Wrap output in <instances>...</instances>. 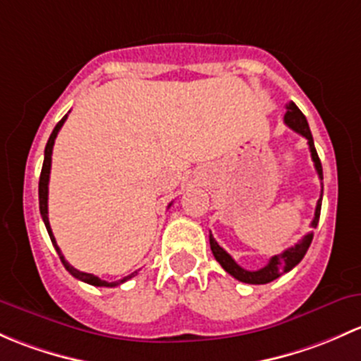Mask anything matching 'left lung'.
Wrapping results in <instances>:
<instances>
[{
    "label": "left lung",
    "mask_w": 361,
    "mask_h": 361,
    "mask_svg": "<svg viewBox=\"0 0 361 361\" xmlns=\"http://www.w3.org/2000/svg\"><path fill=\"white\" fill-rule=\"evenodd\" d=\"M285 123H287V126H290L293 132H297V133H300L302 137H306L307 144H310V151H311V158H313V163H314V169H317L319 180H323L322 161H319L317 149H314V142H313V135H311L310 125H307L306 116L300 113V109L293 102L287 104ZM322 196H323V189H322V195H319V200L317 203L314 217H313V221H311V226H313V228H317L318 221H319V212H322ZM311 241H313V233H307V235L304 236L299 243H295L293 247L287 248L285 252H281L280 255H274V257H271L269 262H267L264 267H261V269L247 271V269H243L241 266H238L235 259H233L231 255H229L228 252H226L224 248H222L221 245L214 240V236H212V233H210V248H212V254H214L215 261L221 264V266L224 267L226 273L231 274L233 278H236V280L243 281V283H250V285L269 283V281L276 280V278H280L281 274L288 273V271L293 269L297 264L302 261V257L306 255L307 248H310Z\"/></svg>",
    "instance_id": "1"
}]
</instances>
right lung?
<instances>
[{"mask_svg": "<svg viewBox=\"0 0 361 361\" xmlns=\"http://www.w3.org/2000/svg\"><path fill=\"white\" fill-rule=\"evenodd\" d=\"M66 120H68V114H66V116L62 118V120L59 121L57 125H55L54 132H51L50 139H48V142H47V147H44V159H43L42 176H39V189H38V192H39V212H42L43 222H44V226H47V231H48V235H50V240H51V243H54L55 250H57L59 257H61V261H62V264H64V267H66V269L69 271L71 274H73L74 278H78V280L85 281V283H88V285H94V287H116V285L125 283L126 280H130V278L135 276L137 271H135V273L128 274V276H125L123 280H118V281H106V280H100L99 276H94V274H90V273H83V271H78L76 267H73L68 261H66L64 255H62V252H61V248H59L57 241H55L54 233H51L50 221H48V180H50L51 151H54V144H55V139H57L59 130L62 128V125H64V121H66ZM170 205H172V203H170ZM170 205H169V207H170Z\"/></svg>", "mask_w": 361, "mask_h": 361, "instance_id": "right-lung-1", "label": "right lung"}]
</instances>
